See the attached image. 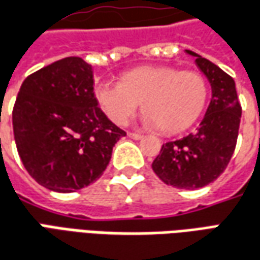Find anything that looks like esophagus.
Returning a JSON list of instances; mask_svg holds the SVG:
<instances>
[{
  "label": "esophagus",
  "instance_id": "34e87169",
  "mask_svg": "<svg viewBox=\"0 0 260 260\" xmlns=\"http://www.w3.org/2000/svg\"><path fill=\"white\" fill-rule=\"evenodd\" d=\"M128 136H129V138H132V139H135V141L142 139V135H141V134H136V132H131V134H128Z\"/></svg>",
  "mask_w": 260,
  "mask_h": 260
}]
</instances>
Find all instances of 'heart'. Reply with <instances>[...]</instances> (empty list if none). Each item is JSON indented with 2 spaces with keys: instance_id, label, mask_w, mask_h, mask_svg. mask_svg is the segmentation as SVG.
I'll use <instances>...</instances> for the list:
<instances>
[{
  "instance_id": "obj_1",
  "label": "heart",
  "mask_w": 260,
  "mask_h": 260,
  "mask_svg": "<svg viewBox=\"0 0 260 260\" xmlns=\"http://www.w3.org/2000/svg\"><path fill=\"white\" fill-rule=\"evenodd\" d=\"M208 86L197 72L172 66L135 67L121 76L118 84L95 87L100 108L114 124L124 126L142 103L143 124L177 134L197 121L206 107Z\"/></svg>"
}]
</instances>
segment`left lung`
Here are the masks:
<instances>
[{"label": "left lung", "instance_id": "left-lung-1", "mask_svg": "<svg viewBox=\"0 0 260 260\" xmlns=\"http://www.w3.org/2000/svg\"><path fill=\"white\" fill-rule=\"evenodd\" d=\"M211 86V101L200 126L179 141L165 143L152 169L163 183L194 190L210 184L222 173L237 146L242 108L235 81L217 64L186 50Z\"/></svg>", "mask_w": 260, "mask_h": 260}]
</instances>
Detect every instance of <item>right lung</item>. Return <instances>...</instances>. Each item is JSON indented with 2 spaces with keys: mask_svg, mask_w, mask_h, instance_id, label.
<instances>
[{
  "mask_svg": "<svg viewBox=\"0 0 260 260\" xmlns=\"http://www.w3.org/2000/svg\"><path fill=\"white\" fill-rule=\"evenodd\" d=\"M16 149L41 186L72 193L99 179L125 136L99 108L92 67L70 56L28 76L16 97Z\"/></svg>",
  "mask_w": 260,
  "mask_h": 260,
  "instance_id": "1",
  "label": "right lung"
}]
</instances>
